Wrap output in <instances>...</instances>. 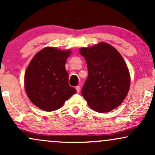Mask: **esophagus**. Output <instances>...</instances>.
I'll list each match as a JSON object with an SVG mask.
<instances>
[{
	"label": "esophagus",
	"mask_w": 155,
	"mask_h": 155,
	"mask_svg": "<svg viewBox=\"0 0 155 155\" xmlns=\"http://www.w3.org/2000/svg\"><path fill=\"white\" fill-rule=\"evenodd\" d=\"M76 91H77V92H80V86H76Z\"/></svg>",
	"instance_id": "1"
}]
</instances>
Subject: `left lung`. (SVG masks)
Wrapping results in <instances>:
<instances>
[{"instance_id":"1","label":"left lung","mask_w":155,"mask_h":155,"mask_svg":"<svg viewBox=\"0 0 155 155\" xmlns=\"http://www.w3.org/2000/svg\"><path fill=\"white\" fill-rule=\"evenodd\" d=\"M88 70L81 95L92 109L109 112L122 104L129 91L130 79L125 62L110 44L81 48Z\"/></svg>"}]
</instances>
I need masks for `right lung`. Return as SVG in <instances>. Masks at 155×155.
Masks as SVG:
<instances>
[{
    "mask_svg": "<svg viewBox=\"0 0 155 155\" xmlns=\"http://www.w3.org/2000/svg\"><path fill=\"white\" fill-rule=\"evenodd\" d=\"M70 54L69 51L44 48L35 55L27 68V95L33 104L44 111L58 109L76 93V89L69 86L65 67Z\"/></svg>",
    "mask_w": 155,
    "mask_h": 155,
    "instance_id": "add662e5",
    "label": "right lung"
}]
</instances>
